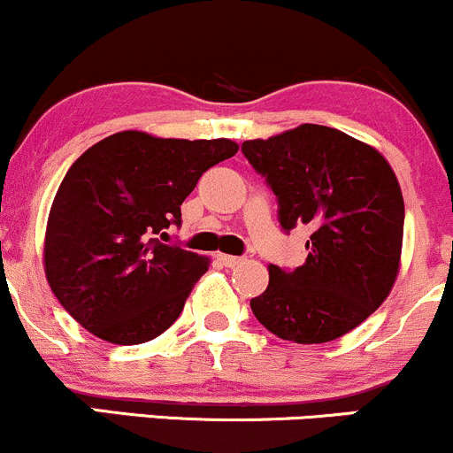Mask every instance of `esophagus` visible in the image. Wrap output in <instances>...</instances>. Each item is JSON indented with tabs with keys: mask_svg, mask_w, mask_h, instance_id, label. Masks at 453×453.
<instances>
[{
	"mask_svg": "<svg viewBox=\"0 0 453 453\" xmlns=\"http://www.w3.org/2000/svg\"><path fill=\"white\" fill-rule=\"evenodd\" d=\"M219 262L223 264V266L234 268V266H238V264H242V257H238V256H226V253H219Z\"/></svg>",
	"mask_w": 453,
	"mask_h": 453,
	"instance_id": "34e87169",
	"label": "esophagus"
}]
</instances>
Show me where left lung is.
<instances>
[{
  "instance_id": "8db88e82",
  "label": "left lung",
  "mask_w": 453,
  "mask_h": 453,
  "mask_svg": "<svg viewBox=\"0 0 453 453\" xmlns=\"http://www.w3.org/2000/svg\"><path fill=\"white\" fill-rule=\"evenodd\" d=\"M242 153L277 196L283 232H311L303 266L268 268L253 315L283 341L339 339L375 313L396 280L404 230L396 174L377 149L313 123L247 140Z\"/></svg>"
}]
</instances>
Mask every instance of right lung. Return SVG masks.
<instances>
[{
  "instance_id": "right-lung-1",
  "label": "right lung",
  "mask_w": 453,
  "mask_h": 453,
  "mask_svg": "<svg viewBox=\"0 0 453 453\" xmlns=\"http://www.w3.org/2000/svg\"><path fill=\"white\" fill-rule=\"evenodd\" d=\"M227 138L119 132L61 180L44 238V270L61 306L114 345L147 342L179 319L209 257L164 244L200 176L236 155Z\"/></svg>"
}]
</instances>
